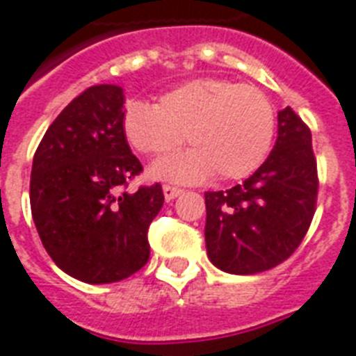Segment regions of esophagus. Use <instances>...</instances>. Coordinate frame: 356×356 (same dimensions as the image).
Masks as SVG:
<instances>
[{"label":"esophagus","instance_id":"34e87169","mask_svg":"<svg viewBox=\"0 0 356 356\" xmlns=\"http://www.w3.org/2000/svg\"><path fill=\"white\" fill-rule=\"evenodd\" d=\"M162 192H164V200L166 201L175 200L177 195L183 194V190L175 188V186H170V184H164V186H162Z\"/></svg>","mask_w":356,"mask_h":356}]
</instances>
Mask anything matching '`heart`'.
I'll return each mask as SVG.
<instances>
[{"instance_id": "b5f03b06", "label": "heart", "mask_w": 356, "mask_h": 356, "mask_svg": "<svg viewBox=\"0 0 356 356\" xmlns=\"http://www.w3.org/2000/svg\"><path fill=\"white\" fill-rule=\"evenodd\" d=\"M123 134L144 155H166L186 140L192 149L156 161L151 177L197 183L251 175L270 155L275 108L264 92L227 79L201 77L162 94L156 105L131 102Z\"/></svg>"}]
</instances>
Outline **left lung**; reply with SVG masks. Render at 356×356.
Here are the masks:
<instances>
[{
    "label": "left lung",
    "instance_id": "1",
    "mask_svg": "<svg viewBox=\"0 0 356 356\" xmlns=\"http://www.w3.org/2000/svg\"><path fill=\"white\" fill-rule=\"evenodd\" d=\"M316 197L312 134L292 108H282L275 145L264 164L242 184L205 194L209 260L234 275L275 268L309 231Z\"/></svg>",
    "mask_w": 356,
    "mask_h": 356
}]
</instances>
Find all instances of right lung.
Returning <instances> with one entry per match:
<instances>
[{
  "label": "right lung",
  "mask_w": 356,
  "mask_h": 356,
  "mask_svg": "<svg viewBox=\"0 0 356 356\" xmlns=\"http://www.w3.org/2000/svg\"><path fill=\"white\" fill-rule=\"evenodd\" d=\"M125 96L94 85L72 99L44 134L31 170V212L53 262L88 284L127 279L149 259L147 229L161 212V184L122 192L142 172L123 134Z\"/></svg>",
  "instance_id": "right-lung-1"
}]
</instances>
